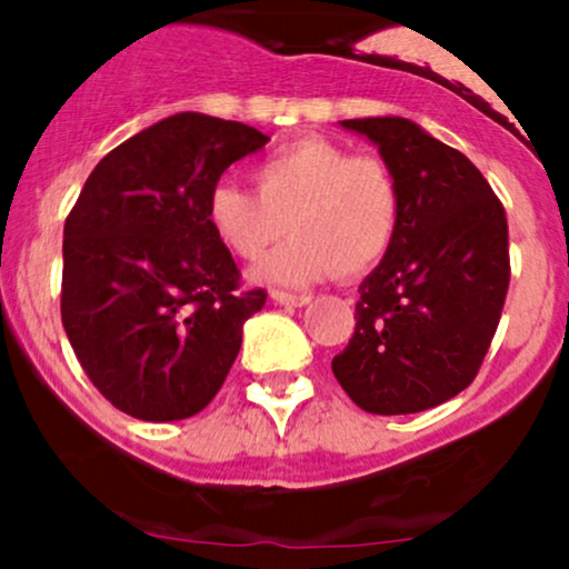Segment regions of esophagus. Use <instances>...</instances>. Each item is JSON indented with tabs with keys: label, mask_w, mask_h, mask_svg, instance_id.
Listing matches in <instances>:
<instances>
[{
	"label": "esophagus",
	"mask_w": 569,
	"mask_h": 569,
	"mask_svg": "<svg viewBox=\"0 0 569 569\" xmlns=\"http://www.w3.org/2000/svg\"><path fill=\"white\" fill-rule=\"evenodd\" d=\"M270 299L276 305H286V307H305L310 305V297L307 293H286V291H272Z\"/></svg>",
	"instance_id": "esophagus-1"
}]
</instances>
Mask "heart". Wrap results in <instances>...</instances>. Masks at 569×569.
I'll use <instances>...</instances> for the list:
<instances>
[{"instance_id":"heart-1","label":"heart","mask_w":569,"mask_h":569,"mask_svg":"<svg viewBox=\"0 0 569 569\" xmlns=\"http://www.w3.org/2000/svg\"><path fill=\"white\" fill-rule=\"evenodd\" d=\"M257 192L219 181L208 194V224L238 259H259L280 234L291 240L253 267L270 286H312L337 270L361 278L388 257L401 221L396 176L375 154L307 136L253 168Z\"/></svg>"}]
</instances>
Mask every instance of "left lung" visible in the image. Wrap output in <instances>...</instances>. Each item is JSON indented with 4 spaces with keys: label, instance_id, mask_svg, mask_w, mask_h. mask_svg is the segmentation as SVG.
<instances>
[{
    "label": "left lung",
    "instance_id": "left-lung-1",
    "mask_svg": "<svg viewBox=\"0 0 569 569\" xmlns=\"http://www.w3.org/2000/svg\"><path fill=\"white\" fill-rule=\"evenodd\" d=\"M380 149L401 192L388 257L363 278L356 331L331 361L371 415H415L473 382L506 302L508 221L479 168L407 117L342 120Z\"/></svg>",
    "mask_w": 569,
    "mask_h": 569
}]
</instances>
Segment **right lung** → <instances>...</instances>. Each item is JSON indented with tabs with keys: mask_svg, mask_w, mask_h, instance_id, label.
<instances>
[{
	"mask_svg": "<svg viewBox=\"0 0 569 569\" xmlns=\"http://www.w3.org/2000/svg\"><path fill=\"white\" fill-rule=\"evenodd\" d=\"M267 141L243 122L166 117L98 162L67 217L63 329L90 382L136 420L206 409L267 302L238 289L206 213L221 173Z\"/></svg>",
	"mask_w": 569,
	"mask_h": 569,
	"instance_id": "right-lung-1",
	"label": "right lung"
}]
</instances>
